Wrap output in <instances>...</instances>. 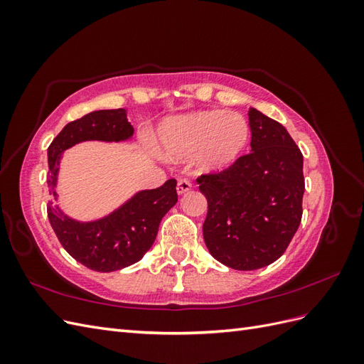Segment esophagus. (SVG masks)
Returning a JSON list of instances; mask_svg holds the SVG:
<instances>
[{"label": "esophagus", "mask_w": 364, "mask_h": 364, "mask_svg": "<svg viewBox=\"0 0 364 364\" xmlns=\"http://www.w3.org/2000/svg\"><path fill=\"white\" fill-rule=\"evenodd\" d=\"M191 188H193V183L188 179H179V182H178V193L179 194L190 191Z\"/></svg>", "instance_id": "esophagus-1"}]
</instances>
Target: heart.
Listing matches in <instances>:
<instances>
[{
	"label": "heart",
	"mask_w": 364,
	"mask_h": 364,
	"mask_svg": "<svg viewBox=\"0 0 364 364\" xmlns=\"http://www.w3.org/2000/svg\"><path fill=\"white\" fill-rule=\"evenodd\" d=\"M249 139L247 119L235 112L202 111L164 121L158 132L161 151L168 159L197 155L205 170L232 164Z\"/></svg>",
	"instance_id": "heart-1"
}]
</instances>
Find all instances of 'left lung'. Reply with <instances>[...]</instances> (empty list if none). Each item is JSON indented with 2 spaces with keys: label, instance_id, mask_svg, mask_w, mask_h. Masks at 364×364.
Here are the masks:
<instances>
[{
  "label": "left lung",
  "instance_id": "8db88e82",
  "mask_svg": "<svg viewBox=\"0 0 364 364\" xmlns=\"http://www.w3.org/2000/svg\"><path fill=\"white\" fill-rule=\"evenodd\" d=\"M252 151L218 173L197 178L208 200L203 240L235 270L277 261L301 225L304 156L282 124L249 109Z\"/></svg>",
  "mask_w": 364,
  "mask_h": 364
}]
</instances>
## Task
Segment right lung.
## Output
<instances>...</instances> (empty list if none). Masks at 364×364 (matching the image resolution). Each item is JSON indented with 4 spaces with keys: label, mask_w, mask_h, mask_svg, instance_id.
<instances>
[{
    "label": "right lung",
    "mask_w": 364,
    "mask_h": 364,
    "mask_svg": "<svg viewBox=\"0 0 364 364\" xmlns=\"http://www.w3.org/2000/svg\"><path fill=\"white\" fill-rule=\"evenodd\" d=\"M134 127L124 109L94 111L71 121L48 147V191L58 200L56 185L62 153L83 141L118 142L130 139ZM176 179L159 188L142 190L109 215L77 222L48 203L50 225L70 255L95 272H115L138 262L151 247L162 217L178 202Z\"/></svg>",
    "instance_id": "add662e5"
}]
</instances>
